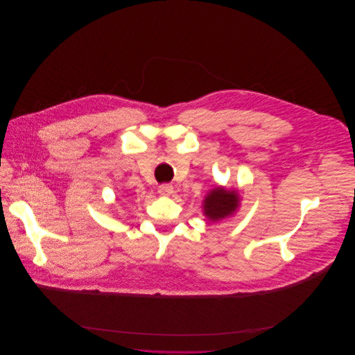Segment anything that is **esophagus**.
<instances>
[{
    "instance_id": "1",
    "label": "esophagus",
    "mask_w": 355,
    "mask_h": 355,
    "mask_svg": "<svg viewBox=\"0 0 355 355\" xmlns=\"http://www.w3.org/2000/svg\"><path fill=\"white\" fill-rule=\"evenodd\" d=\"M158 191L162 194V196H171L173 193V186L172 184H161L158 187Z\"/></svg>"
}]
</instances>
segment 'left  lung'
Here are the masks:
<instances>
[{
    "instance_id": "obj_1",
    "label": "left lung",
    "mask_w": 355,
    "mask_h": 355,
    "mask_svg": "<svg viewBox=\"0 0 355 355\" xmlns=\"http://www.w3.org/2000/svg\"><path fill=\"white\" fill-rule=\"evenodd\" d=\"M239 201L241 197L236 190H228L225 187L212 189L202 201L204 216L212 223L227 218L236 211Z\"/></svg>"
}]
</instances>
